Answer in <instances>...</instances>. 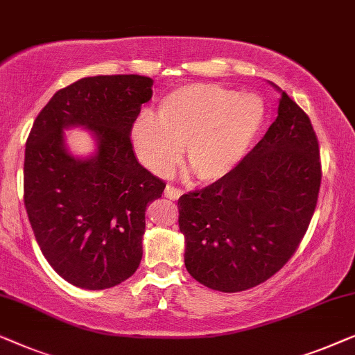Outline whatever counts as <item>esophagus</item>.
Segmentation results:
<instances>
[{
    "label": "esophagus",
    "instance_id": "obj_1",
    "mask_svg": "<svg viewBox=\"0 0 355 355\" xmlns=\"http://www.w3.org/2000/svg\"><path fill=\"white\" fill-rule=\"evenodd\" d=\"M182 194H183L182 189L172 187V184H167L166 191H164V196L168 198V199H172V201H177V199L182 196Z\"/></svg>",
    "mask_w": 355,
    "mask_h": 355
}]
</instances>
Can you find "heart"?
Instances as JSON below:
<instances>
[{
  "label": "heart",
  "mask_w": 355,
  "mask_h": 355,
  "mask_svg": "<svg viewBox=\"0 0 355 355\" xmlns=\"http://www.w3.org/2000/svg\"><path fill=\"white\" fill-rule=\"evenodd\" d=\"M262 99L214 83H191L161 99L156 121L141 116L130 128L138 161L166 177L184 161L199 182H217L246 157L263 125Z\"/></svg>",
  "instance_id": "obj_1"
}]
</instances>
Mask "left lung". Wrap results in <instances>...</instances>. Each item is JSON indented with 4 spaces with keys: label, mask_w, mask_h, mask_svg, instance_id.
Returning a JSON list of instances; mask_svg holds the SVG:
<instances>
[{
    "label": "left lung",
    "mask_w": 355,
    "mask_h": 355,
    "mask_svg": "<svg viewBox=\"0 0 355 355\" xmlns=\"http://www.w3.org/2000/svg\"><path fill=\"white\" fill-rule=\"evenodd\" d=\"M320 183L311 119L283 92L275 122L238 167L178 199L189 275L222 293L275 275L307 232Z\"/></svg>",
    "instance_id": "1"
}]
</instances>
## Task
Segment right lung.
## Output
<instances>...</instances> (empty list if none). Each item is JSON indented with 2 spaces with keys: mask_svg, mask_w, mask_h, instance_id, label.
<instances>
[{
  "mask_svg": "<svg viewBox=\"0 0 355 355\" xmlns=\"http://www.w3.org/2000/svg\"><path fill=\"white\" fill-rule=\"evenodd\" d=\"M153 78L87 77L59 89L35 119L26 143L24 202L43 256L83 289L125 282L143 257L144 212L166 183L135 157L130 128L153 96ZM97 138L87 159L69 155L63 130Z\"/></svg>",
  "mask_w": 355,
  "mask_h": 355,
  "instance_id": "add662e5",
  "label": "right lung"
}]
</instances>
